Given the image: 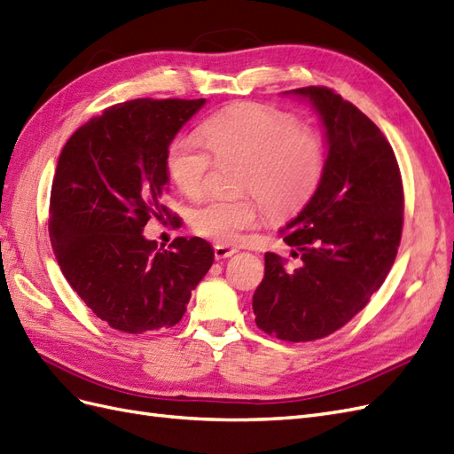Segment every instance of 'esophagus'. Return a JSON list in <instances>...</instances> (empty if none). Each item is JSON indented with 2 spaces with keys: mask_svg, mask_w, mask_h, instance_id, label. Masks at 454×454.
<instances>
[{
  "mask_svg": "<svg viewBox=\"0 0 454 454\" xmlns=\"http://www.w3.org/2000/svg\"><path fill=\"white\" fill-rule=\"evenodd\" d=\"M239 250L237 248H231V246H225V244H215L214 246V255L215 259H227L231 255H235Z\"/></svg>",
  "mask_w": 454,
  "mask_h": 454,
  "instance_id": "esophagus-1",
  "label": "esophagus"
}]
</instances>
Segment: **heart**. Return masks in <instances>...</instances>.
Wrapping results in <instances>:
<instances>
[{
    "mask_svg": "<svg viewBox=\"0 0 454 454\" xmlns=\"http://www.w3.org/2000/svg\"><path fill=\"white\" fill-rule=\"evenodd\" d=\"M204 140L182 134L168 145L167 172L187 197H199L208 184L214 157L244 160L239 189L254 195L215 197L193 214L195 231L219 244L232 246L242 232L265 217L297 212L318 187L324 174L320 134L297 125L290 114L261 104H239L215 114L202 125Z\"/></svg>",
    "mask_w": 454,
    "mask_h": 454,
    "instance_id": "1",
    "label": "heart"
}]
</instances>
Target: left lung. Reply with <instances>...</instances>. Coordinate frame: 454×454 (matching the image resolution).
<instances>
[{
  "label": "left lung",
  "mask_w": 454,
  "mask_h": 454,
  "mask_svg": "<svg viewBox=\"0 0 454 454\" xmlns=\"http://www.w3.org/2000/svg\"><path fill=\"white\" fill-rule=\"evenodd\" d=\"M286 94L320 115L327 157L314 195L280 229L301 265L287 270L267 252L252 307L265 333L303 342L337 332L382 286L402 240L403 187L390 144L354 104L325 87Z\"/></svg>",
  "instance_id": "obj_1"
}]
</instances>
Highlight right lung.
<instances>
[{
	"mask_svg": "<svg viewBox=\"0 0 454 454\" xmlns=\"http://www.w3.org/2000/svg\"><path fill=\"white\" fill-rule=\"evenodd\" d=\"M206 104L138 98L107 107L77 129L59 157L49 237L62 274L109 327L145 333L172 327L214 263L212 246L177 237L168 250L144 237L151 217L172 219L167 151Z\"/></svg>",
	"mask_w": 454,
	"mask_h": 454,
	"instance_id": "add662e5",
	"label": "right lung"
}]
</instances>
